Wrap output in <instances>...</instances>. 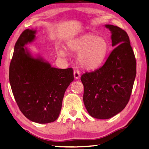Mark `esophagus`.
Instances as JSON below:
<instances>
[{"label": "esophagus", "mask_w": 149, "mask_h": 149, "mask_svg": "<svg viewBox=\"0 0 149 149\" xmlns=\"http://www.w3.org/2000/svg\"><path fill=\"white\" fill-rule=\"evenodd\" d=\"M74 77L75 79H79L81 77V74H80V72L79 70H75L74 72Z\"/></svg>", "instance_id": "1"}]
</instances>
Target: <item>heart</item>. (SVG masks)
I'll return each instance as SVG.
<instances>
[{
    "mask_svg": "<svg viewBox=\"0 0 149 149\" xmlns=\"http://www.w3.org/2000/svg\"><path fill=\"white\" fill-rule=\"evenodd\" d=\"M68 50L77 53V61L80 65L86 70L96 69L103 62L108 51V44L105 38L93 34H86L67 42ZM58 55L65 56L62 49Z\"/></svg>",
    "mask_w": 149,
    "mask_h": 149,
    "instance_id": "heart-1",
    "label": "heart"
}]
</instances>
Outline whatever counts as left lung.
<instances>
[{"mask_svg":"<svg viewBox=\"0 0 149 149\" xmlns=\"http://www.w3.org/2000/svg\"><path fill=\"white\" fill-rule=\"evenodd\" d=\"M114 47L103 65L81 76L83 101L87 112L97 119H109L129 101L136 76V60L129 37L116 26L105 24Z\"/></svg>","mask_w":149,"mask_h":149,"instance_id":"8db88e82","label":"left lung"}]
</instances>
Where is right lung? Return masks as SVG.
Masks as SVG:
<instances>
[{
  "label": "right lung",
  "mask_w": 149,
  "mask_h": 149,
  "mask_svg": "<svg viewBox=\"0 0 149 149\" xmlns=\"http://www.w3.org/2000/svg\"><path fill=\"white\" fill-rule=\"evenodd\" d=\"M36 30L27 29L14 46L9 82L22 114L31 121L45 124L58 118L65 92L74 81L71 68L60 69L25 46L35 40Z\"/></svg>",
  "instance_id": "1"
}]
</instances>
